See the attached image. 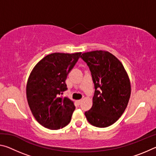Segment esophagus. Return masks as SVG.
<instances>
[{"label":"esophagus","mask_w":156,"mask_h":156,"mask_svg":"<svg viewBox=\"0 0 156 156\" xmlns=\"http://www.w3.org/2000/svg\"><path fill=\"white\" fill-rule=\"evenodd\" d=\"M81 102H82V100H77V101H76V102H77L78 105H80Z\"/></svg>","instance_id":"34e87169"}]
</instances>
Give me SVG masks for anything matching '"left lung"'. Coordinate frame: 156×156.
<instances>
[{"instance_id":"1","label":"left lung","mask_w":156,"mask_h":156,"mask_svg":"<svg viewBox=\"0 0 156 156\" xmlns=\"http://www.w3.org/2000/svg\"><path fill=\"white\" fill-rule=\"evenodd\" d=\"M80 57L90 69L95 88L93 105L84 115L91 125L107 127L119 119L127 106L129 76L120 60L108 51L86 52Z\"/></svg>"}]
</instances>
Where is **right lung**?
<instances>
[{
    "label": "right lung",
    "instance_id": "1",
    "mask_svg": "<svg viewBox=\"0 0 156 156\" xmlns=\"http://www.w3.org/2000/svg\"><path fill=\"white\" fill-rule=\"evenodd\" d=\"M81 52L54 53L37 63L29 77L26 94L33 115L42 126L52 130L69 123L75 106L69 98L65 80Z\"/></svg>",
    "mask_w": 156,
    "mask_h": 156
}]
</instances>
